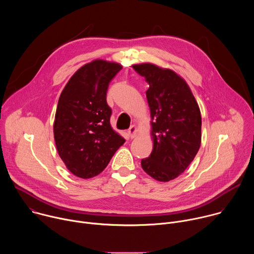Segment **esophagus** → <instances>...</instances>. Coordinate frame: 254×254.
<instances>
[{
	"label": "esophagus",
	"instance_id": "obj_1",
	"mask_svg": "<svg viewBox=\"0 0 254 254\" xmlns=\"http://www.w3.org/2000/svg\"><path fill=\"white\" fill-rule=\"evenodd\" d=\"M127 133H128V136H129L130 138L135 137V135H136V133H137V128H136V127H135V126H130L129 128L127 129Z\"/></svg>",
	"mask_w": 254,
	"mask_h": 254
}]
</instances>
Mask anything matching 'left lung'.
Returning a JSON list of instances; mask_svg holds the SVG:
<instances>
[{
    "mask_svg": "<svg viewBox=\"0 0 254 254\" xmlns=\"http://www.w3.org/2000/svg\"><path fill=\"white\" fill-rule=\"evenodd\" d=\"M150 87L146 92L154 141L141 168L160 182H169L192 163L201 146V113L187 82L175 71L152 63L132 65Z\"/></svg>",
    "mask_w": 254,
    "mask_h": 254,
    "instance_id": "1",
    "label": "left lung"
}]
</instances>
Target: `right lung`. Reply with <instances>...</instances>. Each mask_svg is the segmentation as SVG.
Here are the masks:
<instances>
[{"label": "right lung", "mask_w": 254, "mask_h": 254, "mask_svg": "<svg viewBox=\"0 0 254 254\" xmlns=\"http://www.w3.org/2000/svg\"><path fill=\"white\" fill-rule=\"evenodd\" d=\"M123 66L93 60L71 76L62 90L53 125L59 157L76 177L100 174L126 139L111 126L108 84Z\"/></svg>", "instance_id": "obj_1"}]
</instances>
